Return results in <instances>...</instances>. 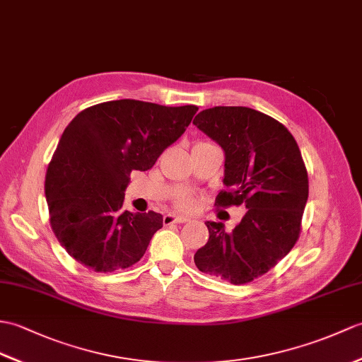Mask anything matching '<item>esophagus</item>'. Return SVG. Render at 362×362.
<instances>
[{"label": "esophagus", "mask_w": 362, "mask_h": 362, "mask_svg": "<svg viewBox=\"0 0 362 362\" xmlns=\"http://www.w3.org/2000/svg\"><path fill=\"white\" fill-rule=\"evenodd\" d=\"M185 222H189V217L180 216V214H165V216H163V225L185 223Z\"/></svg>", "instance_id": "1"}]
</instances>
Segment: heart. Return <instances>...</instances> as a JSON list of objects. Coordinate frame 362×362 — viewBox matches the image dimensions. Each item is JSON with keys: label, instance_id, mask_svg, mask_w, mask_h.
Wrapping results in <instances>:
<instances>
[{"label": "heart", "instance_id": "heart-1", "mask_svg": "<svg viewBox=\"0 0 362 362\" xmlns=\"http://www.w3.org/2000/svg\"><path fill=\"white\" fill-rule=\"evenodd\" d=\"M175 204H177L179 208L188 209V208H191V205H192V200H191V197L183 194V196H179L177 199H175Z\"/></svg>", "mask_w": 362, "mask_h": 362}]
</instances>
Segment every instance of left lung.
Returning <instances> with one entry per match:
<instances>
[{"label": "left lung", "mask_w": 362, "mask_h": 362, "mask_svg": "<svg viewBox=\"0 0 362 362\" xmlns=\"http://www.w3.org/2000/svg\"><path fill=\"white\" fill-rule=\"evenodd\" d=\"M192 124L223 149V185L216 204L248 211L231 231L205 222L209 239L194 255L202 273L234 285L251 282L295 247L308 199V177L296 140L256 109H204Z\"/></svg>", "instance_id": "obj_1"}]
</instances>
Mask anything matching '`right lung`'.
Wrapping results in <instances>:
<instances>
[{
	"label": "right lung",
	"instance_id": "obj_1",
	"mask_svg": "<svg viewBox=\"0 0 362 362\" xmlns=\"http://www.w3.org/2000/svg\"><path fill=\"white\" fill-rule=\"evenodd\" d=\"M197 106L114 100L74 117L46 174L50 225L58 242L92 272L134 265L163 216L123 211L132 171H146L191 123Z\"/></svg>",
	"mask_w": 362,
	"mask_h": 362
}]
</instances>
